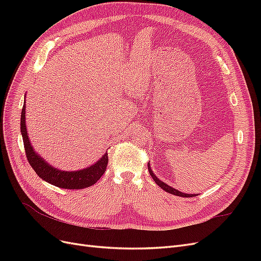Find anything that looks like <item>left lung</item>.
<instances>
[{
  "label": "left lung",
  "mask_w": 261,
  "mask_h": 261,
  "mask_svg": "<svg viewBox=\"0 0 261 261\" xmlns=\"http://www.w3.org/2000/svg\"><path fill=\"white\" fill-rule=\"evenodd\" d=\"M148 170H149V173H150V175H151V177L153 178V180L155 181V183L159 185L163 191H165V192H168V193H170V194H172V195H175V196H179V197H195L196 195H191V194H184V193H180V192H178L177 189H174V188H172V187H170L169 185H167L165 183H163V181H161L159 178H156V176L153 174L152 173V171H151V168H150V164L148 163Z\"/></svg>",
  "instance_id": "left-lung-1"
}]
</instances>
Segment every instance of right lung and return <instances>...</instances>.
I'll list each match as a JSON object with an SVG mask.
<instances>
[{
    "instance_id": "obj_1",
    "label": "right lung",
    "mask_w": 261,
    "mask_h": 261,
    "mask_svg": "<svg viewBox=\"0 0 261 261\" xmlns=\"http://www.w3.org/2000/svg\"><path fill=\"white\" fill-rule=\"evenodd\" d=\"M25 112L26 109L25 105H23L20 117V132L22 135L23 147H25L27 160L39 177H41L42 179L48 181V183L54 186H58L60 188L83 189L96 184L100 179V177L105 174L109 162L108 153L102 156L96 164L92 165V167H89L82 171H60L58 169H54L50 164L46 163L40 155H38L35 152L33 146L30 144L26 129Z\"/></svg>"
}]
</instances>
